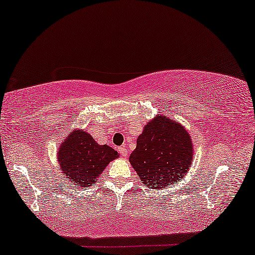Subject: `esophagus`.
Returning <instances> with one entry per match:
<instances>
[{
    "mask_svg": "<svg viewBox=\"0 0 255 255\" xmlns=\"http://www.w3.org/2000/svg\"><path fill=\"white\" fill-rule=\"evenodd\" d=\"M119 150H120V152H121V154H122V156H123V157H125V158H127L128 157V150H127V147H120L119 148Z\"/></svg>",
    "mask_w": 255,
    "mask_h": 255,
    "instance_id": "1",
    "label": "esophagus"
}]
</instances>
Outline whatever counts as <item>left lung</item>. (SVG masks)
Returning a JSON list of instances; mask_svg holds the SVG:
<instances>
[{"label":"left lung","instance_id":"obj_1","mask_svg":"<svg viewBox=\"0 0 255 255\" xmlns=\"http://www.w3.org/2000/svg\"><path fill=\"white\" fill-rule=\"evenodd\" d=\"M193 141L182 124L157 115L146 124L128 157L143 185L162 189L181 181L193 165Z\"/></svg>","mask_w":255,"mask_h":255}]
</instances>
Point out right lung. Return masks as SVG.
<instances>
[{
	"label": "right lung",
	"mask_w": 255,
	"mask_h": 255,
	"mask_svg": "<svg viewBox=\"0 0 255 255\" xmlns=\"http://www.w3.org/2000/svg\"><path fill=\"white\" fill-rule=\"evenodd\" d=\"M119 157L108 144H99L85 130H73L57 151L60 170L70 183L89 187L98 181L112 160Z\"/></svg>",
	"instance_id": "obj_1"
}]
</instances>
